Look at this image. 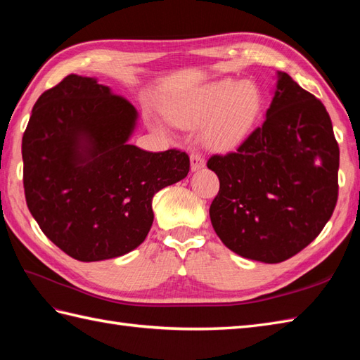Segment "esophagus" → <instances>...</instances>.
I'll return each mask as SVG.
<instances>
[{
  "label": "esophagus",
  "mask_w": 360,
  "mask_h": 360,
  "mask_svg": "<svg viewBox=\"0 0 360 360\" xmlns=\"http://www.w3.org/2000/svg\"><path fill=\"white\" fill-rule=\"evenodd\" d=\"M204 167H205L204 158L201 155H198V153H193V155L190 156V168H192V172L201 170Z\"/></svg>",
  "instance_id": "34e87169"
}]
</instances>
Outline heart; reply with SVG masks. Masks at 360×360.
Returning a JSON list of instances; mask_svg holds the SVG:
<instances>
[{
  "mask_svg": "<svg viewBox=\"0 0 360 360\" xmlns=\"http://www.w3.org/2000/svg\"><path fill=\"white\" fill-rule=\"evenodd\" d=\"M263 94L252 82L231 77L187 89L164 106L165 117L181 128L201 127L200 139L212 151H232L248 139L263 112ZM153 128L165 131L155 120Z\"/></svg>",
  "mask_w": 360,
  "mask_h": 360,
  "instance_id": "1",
  "label": "heart"
}]
</instances>
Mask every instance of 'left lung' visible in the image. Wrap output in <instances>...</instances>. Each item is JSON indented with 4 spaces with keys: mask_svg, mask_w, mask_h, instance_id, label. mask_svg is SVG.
Instances as JSON below:
<instances>
[{
    "mask_svg": "<svg viewBox=\"0 0 360 360\" xmlns=\"http://www.w3.org/2000/svg\"><path fill=\"white\" fill-rule=\"evenodd\" d=\"M266 120L240 148L212 156L219 179L210 221L240 257L281 263L308 246L338 202L339 145L323 103L275 72Z\"/></svg>",
    "mask_w": 360,
    "mask_h": 360,
    "instance_id": "8db88e82",
    "label": "left lung"
}]
</instances>
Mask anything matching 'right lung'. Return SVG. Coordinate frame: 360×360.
I'll use <instances>...</instances> for the list:
<instances>
[{"mask_svg":"<svg viewBox=\"0 0 360 360\" xmlns=\"http://www.w3.org/2000/svg\"><path fill=\"white\" fill-rule=\"evenodd\" d=\"M137 119L110 86L77 74L34 105L21 143L27 207L43 233L79 262L141 246L155 218L153 196L190 170L186 153L129 143Z\"/></svg>","mask_w":360,"mask_h":360,"instance_id":"right-lung-1","label":"right lung"}]
</instances>
